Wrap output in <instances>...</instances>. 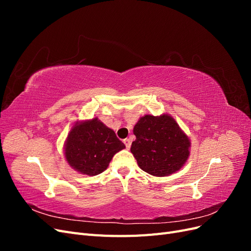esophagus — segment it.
<instances>
[{
  "label": "esophagus",
  "instance_id": "esophagus-1",
  "mask_svg": "<svg viewBox=\"0 0 251 251\" xmlns=\"http://www.w3.org/2000/svg\"><path fill=\"white\" fill-rule=\"evenodd\" d=\"M124 143L126 144V148L128 150V149H130L131 148V140L130 139H128V138H126L125 140H124Z\"/></svg>",
  "mask_w": 251,
  "mask_h": 251
}]
</instances>
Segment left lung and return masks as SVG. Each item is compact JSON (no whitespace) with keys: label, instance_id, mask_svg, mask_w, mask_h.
I'll return each mask as SVG.
<instances>
[{"label":"left lung","instance_id":"obj_1","mask_svg":"<svg viewBox=\"0 0 251 251\" xmlns=\"http://www.w3.org/2000/svg\"><path fill=\"white\" fill-rule=\"evenodd\" d=\"M131 151L139 168L156 177L178 172L187 161L191 141L169 114L144 115L134 126Z\"/></svg>","mask_w":251,"mask_h":251}]
</instances>
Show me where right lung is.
I'll list each match as a JSON object with an SVG mask.
<instances>
[{"label":"right lung","mask_w":251,"mask_h":251,"mask_svg":"<svg viewBox=\"0 0 251 251\" xmlns=\"http://www.w3.org/2000/svg\"><path fill=\"white\" fill-rule=\"evenodd\" d=\"M125 148L115 132L95 117L73 126L65 142L64 154L73 170L96 176L107 170L113 156Z\"/></svg>","instance_id":"right-lung-1"}]
</instances>
